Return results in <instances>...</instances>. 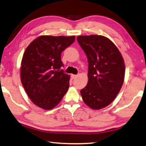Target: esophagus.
Masks as SVG:
<instances>
[{
    "label": "esophagus",
    "instance_id": "obj_1",
    "mask_svg": "<svg viewBox=\"0 0 146 146\" xmlns=\"http://www.w3.org/2000/svg\"><path fill=\"white\" fill-rule=\"evenodd\" d=\"M76 77H77V75H74V74L72 75V79H75Z\"/></svg>",
    "mask_w": 146,
    "mask_h": 146
}]
</instances>
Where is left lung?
I'll return each instance as SVG.
<instances>
[{
	"mask_svg": "<svg viewBox=\"0 0 146 146\" xmlns=\"http://www.w3.org/2000/svg\"><path fill=\"white\" fill-rule=\"evenodd\" d=\"M77 40L88 63V83L81 90L83 100L92 109L104 108L114 100L123 84V58L114 43L103 36H79Z\"/></svg>",
	"mask_w": 146,
	"mask_h": 146,
	"instance_id": "left-lung-1",
	"label": "left lung"
}]
</instances>
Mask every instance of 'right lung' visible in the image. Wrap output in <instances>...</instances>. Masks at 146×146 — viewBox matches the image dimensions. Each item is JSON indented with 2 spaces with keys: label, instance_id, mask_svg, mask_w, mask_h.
Returning a JSON list of instances; mask_svg holds the SVG:
<instances>
[{
  "label": "right lung",
  "instance_id": "obj_1",
  "mask_svg": "<svg viewBox=\"0 0 146 146\" xmlns=\"http://www.w3.org/2000/svg\"><path fill=\"white\" fill-rule=\"evenodd\" d=\"M74 40V36H40L25 49L21 82L31 100L40 108L52 109L67 92L70 76L60 70L63 66L61 54Z\"/></svg>",
  "mask_w": 146,
  "mask_h": 146
}]
</instances>
